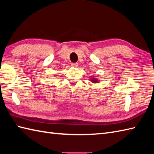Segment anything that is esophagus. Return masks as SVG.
Listing matches in <instances>:
<instances>
[{
	"mask_svg": "<svg viewBox=\"0 0 154 154\" xmlns=\"http://www.w3.org/2000/svg\"><path fill=\"white\" fill-rule=\"evenodd\" d=\"M71 66L73 67H78V63H72Z\"/></svg>",
	"mask_w": 154,
	"mask_h": 154,
	"instance_id": "obj_1",
	"label": "esophagus"
}]
</instances>
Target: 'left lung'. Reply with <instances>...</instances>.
Masks as SVG:
<instances>
[{
    "label": "left lung",
    "mask_w": 154,
    "mask_h": 154,
    "mask_svg": "<svg viewBox=\"0 0 154 154\" xmlns=\"http://www.w3.org/2000/svg\"><path fill=\"white\" fill-rule=\"evenodd\" d=\"M91 82H93V83H97L98 82H99V81H98V79H97L96 78L94 77H91Z\"/></svg>",
    "instance_id": "obj_1"
}]
</instances>
